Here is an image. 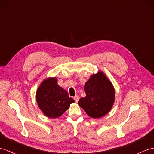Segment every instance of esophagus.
Here are the masks:
<instances>
[{
	"label": "esophagus",
	"mask_w": 154,
	"mask_h": 154,
	"mask_svg": "<svg viewBox=\"0 0 154 154\" xmlns=\"http://www.w3.org/2000/svg\"><path fill=\"white\" fill-rule=\"evenodd\" d=\"M79 99L80 98H79V96H78V95H76V96L74 97V99L75 102H76V103L78 102V100H79Z\"/></svg>",
	"instance_id": "esophagus-1"
}]
</instances>
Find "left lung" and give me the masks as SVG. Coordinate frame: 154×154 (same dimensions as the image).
Returning <instances> with one entry per match:
<instances>
[{
	"label": "left lung",
	"instance_id": "obj_1",
	"mask_svg": "<svg viewBox=\"0 0 154 154\" xmlns=\"http://www.w3.org/2000/svg\"><path fill=\"white\" fill-rule=\"evenodd\" d=\"M85 97L78 101L90 117L99 118L110 112L115 99L113 85L101 71L93 74L84 85Z\"/></svg>",
	"mask_w": 154,
	"mask_h": 154
}]
</instances>
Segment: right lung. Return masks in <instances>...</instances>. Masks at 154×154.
<instances>
[{"label":"right lung","mask_w":154,"mask_h":154,"mask_svg":"<svg viewBox=\"0 0 154 154\" xmlns=\"http://www.w3.org/2000/svg\"><path fill=\"white\" fill-rule=\"evenodd\" d=\"M36 102L44 114L50 118L61 116L74 103L68 93L57 84L55 77L45 79L36 91Z\"/></svg>","instance_id":"obj_1"}]
</instances>
